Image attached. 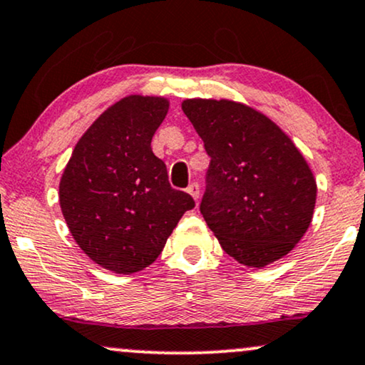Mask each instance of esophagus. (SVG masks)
Segmentation results:
<instances>
[{
    "mask_svg": "<svg viewBox=\"0 0 365 365\" xmlns=\"http://www.w3.org/2000/svg\"><path fill=\"white\" fill-rule=\"evenodd\" d=\"M187 192L190 193V195H192L193 198H195V200H198V197H200V187H198L197 182H192L190 185H188Z\"/></svg>",
    "mask_w": 365,
    "mask_h": 365,
    "instance_id": "obj_1",
    "label": "esophagus"
}]
</instances>
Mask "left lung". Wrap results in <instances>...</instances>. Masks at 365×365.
<instances>
[{"label":"left lung","instance_id":"obj_1","mask_svg":"<svg viewBox=\"0 0 365 365\" xmlns=\"http://www.w3.org/2000/svg\"><path fill=\"white\" fill-rule=\"evenodd\" d=\"M182 109L210 156L200 212L224 251L252 267L288 255L317 200L315 178L293 141L232 101L187 99Z\"/></svg>","mask_w":365,"mask_h":365}]
</instances>
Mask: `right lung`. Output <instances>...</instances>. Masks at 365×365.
I'll return each instance as SVG.
<instances>
[{
	"label": "right lung",
	"mask_w": 365,
	"mask_h": 365,
	"mask_svg": "<svg viewBox=\"0 0 365 365\" xmlns=\"http://www.w3.org/2000/svg\"><path fill=\"white\" fill-rule=\"evenodd\" d=\"M167 110V99L143 96L110 106L77 143L60 180V209L76 242L118 274L150 266L195 207L170 185L167 165L151 150Z\"/></svg>",
	"instance_id": "obj_1"
}]
</instances>
